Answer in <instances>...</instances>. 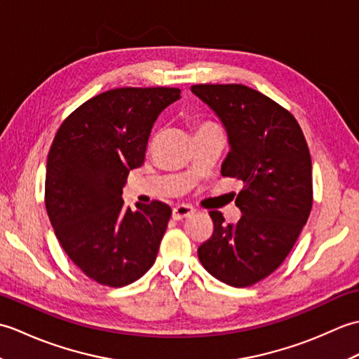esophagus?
I'll list each match as a JSON object with an SVG mask.
<instances>
[{
  "mask_svg": "<svg viewBox=\"0 0 359 359\" xmlns=\"http://www.w3.org/2000/svg\"><path fill=\"white\" fill-rule=\"evenodd\" d=\"M193 212H194V208L189 207V205H177V207L172 208V219L182 220L191 216Z\"/></svg>",
  "mask_w": 359,
  "mask_h": 359,
  "instance_id": "obj_1",
  "label": "esophagus"
}]
</instances>
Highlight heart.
<instances>
[{
  "label": "heart",
  "instance_id": "b5f03b06",
  "mask_svg": "<svg viewBox=\"0 0 359 359\" xmlns=\"http://www.w3.org/2000/svg\"><path fill=\"white\" fill-rule=\"evenodd\" d=\"M203 126H207V125H201L199 128H197V129H201V128H203Z\"/></svg>",
  "mask_w": 359,
  "mask_h": 359
}]
</instances>
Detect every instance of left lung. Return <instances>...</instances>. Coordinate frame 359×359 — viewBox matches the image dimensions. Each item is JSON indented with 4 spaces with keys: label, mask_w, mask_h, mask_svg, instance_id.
<instances>
[{
    "label": "left lung",
    "mask_w": 359,
    "mask_h": 359,
    "mask_svg": "<svg viewBox=\"0 0 359 359\" xmlns=\"http://www.w3.org/2000/svg\"><path fill=\"white\" fill-rule=\"evenodd\" d=\"M191 93L226 131L230 152L220 172L243 184L238 224L210 211L215 231L197 255L216 279L253 285L284 262L309 219L313 187L306 137L292 114L248 86L196 85Z\"/></svg>",
    "instance_id": "8db88e82"
}]
</instances>
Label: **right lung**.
<instances>
[{
	"mask_svg": "<svg viewBox=\"0 0 359 359\" xmlns=\"http://www.w3.org/2000/svg\"><path fill=\"white\" fill-rule=\"evenodd\" d=\"M177 88H118L93 97L58 128L46 166V210L60 245L88 278L123 287L157 257L171 217L154 201L123 207L128 174L140 168L154 121Z\"/></svg>",
	"mask_w": 359,
	"mask_h": 359,
	"instance_id": "1",
	"label": "right lung"
}]
</instances>
